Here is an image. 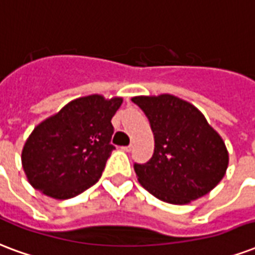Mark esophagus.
Returning a JSON list of instances; mask_svg holds the SVG:
<instances>
[{"mask_svg":"<svg viewBox=\"0 0 255 255\" xmlns=\"http://www.w3.org/2000/svg\"><path fill=\"white\" fill-rule=\"evenodd\" d=\"M121 149H122V150H125V152H130V150L133 149V145L130 143V145H128V146H122Z\"/></svg>","mask_w":255,"mask_h":255,"instance_id":"obj_1","label":"esophagus"}]
</instances>
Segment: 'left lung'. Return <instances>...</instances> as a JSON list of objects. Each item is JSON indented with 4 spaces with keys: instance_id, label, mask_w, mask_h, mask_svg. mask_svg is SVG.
<instances>
[{
    "instance_id": "1",
    "label": "left lung",
    "mask_w": 255,
    "mask_h": 255,
    "mask_svg": "<svg viewBox=\"0 0 255 255\" xmlns=\"http://www.w3.org/2000/svg\"><path fill=\"white\" fill-rule=\"evenodd\" d=\"M131 101L148 117L154 135L152 158L134 164L139 184L171 204H188L215 188L227 171L229 152L202 112L171 94Z\"/></svg>"
}]
</instances>
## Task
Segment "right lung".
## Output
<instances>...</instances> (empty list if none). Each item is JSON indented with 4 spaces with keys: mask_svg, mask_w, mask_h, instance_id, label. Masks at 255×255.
Returning <instances> with one entry per match:
<instances>
[{
    "mask_svg": "<svg viewBox=\"0 0 255 255\" xmlns=\"http://www.w3.org/2000/svg\"><path fill=\"white\" fill-rule=\"evenodd\" d=\"M122 102L121 97L93 94L40 122L21 153L29 184L57 200L75 198L95 184L116 149L110 143L112 118Z\"/></svg>",
    "mask_w": 255,
    "mask_h": 255,
    "instance_id": "right-lung-1",
    "label": "right lung"
}]
</instances>
